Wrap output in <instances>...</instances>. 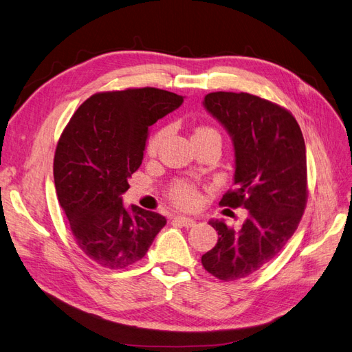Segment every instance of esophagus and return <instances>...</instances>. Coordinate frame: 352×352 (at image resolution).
I'll list each match as a JSON object with an SVG mask.
<instances>
[{
    "label": "esophagus",
    "mask_w": 352,
    "mask_h": 352,
    "mask_svg": "<svg viewBox=\"0 0 352 352\" xmlns=\"http://www.w3.org/2000/svg\"><path fill=\"white\" fill-rule=\"evenodd\" d=\"M174 222L179 223L181 226H184V228H191V226L196 225L195 219L186 218V217H183V214H178V217H174Z\"/></svg>",
    "instance_id": "obj_1"
}]
</instances>
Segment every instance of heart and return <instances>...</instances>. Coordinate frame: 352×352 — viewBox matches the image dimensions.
Listing matches in <instances>:
<instances>
[{
  "label": "heart",
  "mask_w": 352,
  "mask_h": 352,
  "mask_svg": "<svg viewBox=\"0 0 352 352\" xmlns=\"http://www.w3.org/2000/svg\"><path fill=\"white\" fill-rule=\"evenodd\" d=\"M197 133H217V131L209 129V127H201V129H197V131L195 134H197ZM162 139H164V131L156 133L149 140V143H147V152L155 153L157 151V147H160ZM173 199L178 203L179 206H191L197 201L199 195H197L196 188L192 186L186 184V183H179L173 190Z\"/></svg>",
  "instance_id": "b5f03b06"
}]
</instances>
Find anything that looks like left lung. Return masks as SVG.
I'll use <instances>...</instances> for the list:
<instances>
[{"mask_svg":"<svg viewBox=\"0 0 352 352\" xmlns=\"http://www.w3.org/2000/svg\"><path fill=\"white\" fill-rule=\"evenodd\" d=\"M203 107L230 134L234 186L222 206L248 210L238 231L210 219L218 243L201 256L222 280L247 278L275 258L296 232L307 201V162L298 122L287 109L250 94L213 92Z\"/></svg>","mask_w":352,"mask_h":352,"instance_id":"left-lung-1","label":"left lung"}]
</instances>
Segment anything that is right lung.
Instances as JSON below:
<instances>
[{
  "mask_svg": "<svg viewBox=\"0 0 352 352\" xmlns=\"http://www.w3.org/2000/svg\"><path fill=\"white\" fill-rule=\"evenodd\" d=\"M184 96L143 87L90 96L61 134L54 157L56 196L82 252L108 269L127 267L149 250L166 219L124 206L129 178L142 165L151 126Z\"/></svg>",
  "mask_w": 352,
  "mask_h": 352,
  "instance_id": "right-lung-1",
  "label": "right lung"
}]
</instances>
